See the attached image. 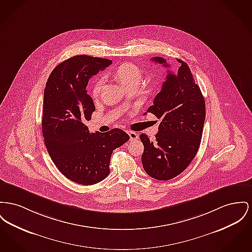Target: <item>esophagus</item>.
Masks as SVG:
<instances>
[{"label":"esophagus","mask_w":252,"mask_h":252,"mask_svg":"<svg viewBox=\"0 0 252 252\" xmlns=\"http://www.w3.org/2000/svg\"><path fill=\"white\" fill-rule=\"evenodd\" d=\"M127 134L129 135V138H130V141H135V140H137L138 139V134L136 133V132H134V131H131V130H127L126 131Z\"/></svg>","instance_id":"34e87169"}]
</instances>
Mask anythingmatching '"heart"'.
I'll return each mask as SVG.
<instances>
[{"label":"heart","mask_w":252,"mask_h":252,"mask_svg":"<svg viewBox=\"0 0 252 252\" xmlns=\"http://www.w3.org/2000/svg\"><path fill=\"white\" fill-rule=\"evenodd\" d=\"M113 76L125 89H126L128 87L138 86L140 84L142 79V70L134 63H124L115 68ZM103 86L104 79H97L92 89L93 98H97L99 96L100 91L103 89Z\"/></svg>","instance_id":"heart-1"}]
</instances>
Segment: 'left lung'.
Segmentation results:
<instances>
[{"label":"left lung","instance_id":"left-lung-1","mask_svg":"<svg viewBox=\"0 0 252 252\" xmlns=\"http://www.w3.org/2000/svg\"><path fill=\"white\" fill-rule=\"evenodd\" d=\"M152 61L169 66L162 57ZM177 61V71L168 70L161 91L148 107V112L161 120L155 141L151 142L146 134L140 136L144 169L150 177L161 181L176 177L191 163L201 144L206 118L201 89L188 63Z\"/></svg>","mask_w":252,"mask_h":252}]
</instances>
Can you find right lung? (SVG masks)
<instances>
[{
  "label": "right lung",
  "instance_id": "add662e5",
  "mask_svg": "<svg viewBox=\"0 0 252 252\" xmlns=\"http://www.w3.org/2000/svg\"><path fill=\"white\" fill-rule=\"evenodd\" d=\"M111 60L78 55L58 64L45 84L42 130L45 147L64 177L85 186L109 174L114 149L129 140L120 128L89 133L86 121L95 111L88 94L89 80L111 64Z\"/></svg>",
  "mask_w": 252,
  "mask_h": 252
}]
</instances>
